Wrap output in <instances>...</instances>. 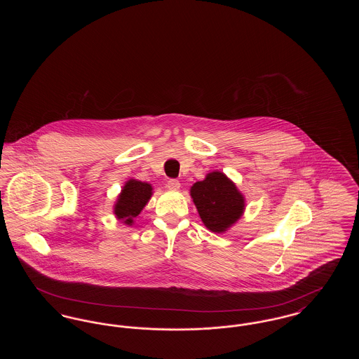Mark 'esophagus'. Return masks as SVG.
Returning a JSON list of instances; mask_svg holds the SVG:
<instances>
[{
  "label": "esophagus",
  "mask_w": 359,
  "mask_h": 359,
  "mask_svg": "<svg viewBox=\"0 0 359 359\" xmlns=\"http://www.w3.org/2000/svg\"><path fill=\"white\" fill-rule=\"evenodd\" d=\"M167 187L170 188V189H179L180 188V182L179 180H176V179H170L168 180V183H167Z\"/></svg>",
  "instance_id": "esophagus-1"
}]
</instances>
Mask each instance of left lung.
Wrapping results in <instances>:
<instances>
[{"label": "left lung", "instance_id": "obj_1", "mask_svg": "<svg viewBox=\"0 0 359 359\" xmlns=\"http://www.w3.org/2000/svg\"><path fill=\"white\" fill-rule=\"evenodd\" d=\"M189 192L202 222L212 233H224L243 214L245 198L222 172L207 173Z\"/></svg>", "mask_w": 359, "mask_h": 359}]
</instances>
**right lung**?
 <instances>
[{
    "label": "right lung",
    "instance_id": "add662e5",
    "mask_svg": "<svg viewBox=\"0 0 359 359\" xmlns=\"http://www.w3.org/2000/svg\"><path fill=\"white\" fill-rule=\"evenodd\" d=\"M152 186L145 182L130 179L122 187L114 205V214L125 224L132 226L133 219L142 211L152 196Z\"/></svg>",
    "mask_w": 359,
    "mask_h": 359
}]
</instances>
